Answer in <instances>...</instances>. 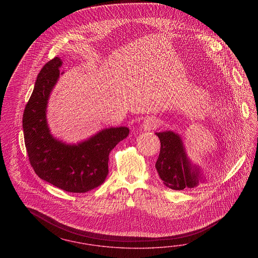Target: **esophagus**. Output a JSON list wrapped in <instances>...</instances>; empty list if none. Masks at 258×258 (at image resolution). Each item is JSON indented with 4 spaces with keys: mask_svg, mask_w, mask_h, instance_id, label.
Instances as JSON below:
<instances>
[{
    "mask_svg": "<svg viewBox=\"0 0 258 258\" xmlns=\"http://www.w3.org/2000/svg\"><path fill=\"white\" fill-rule=\"evenodd\" d=\"M159 125V119L155 117V116H149V117L146 118L145 121L143 122V125L142 127L145 130V131H153L154 128H156L157 126Z\"/></svg>",
    "mask_w": 258,
    "mask_h": 258,
    "instance_id": "1",
    "label": "esophagus"
}]
</instances>
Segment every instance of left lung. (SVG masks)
Masks as SVG:
<instances>
[{"label":"left lung","instance_id":"left-lung-1","mask_svg":"<svg viewBox=\"0 0 258 258\" xmlns=\"http://www.w3.org/2000/svg\"><path fill=\"white\" fill-rule=\"evenodd\" d=\"M155 134L161 142L155 167L164 185L173 190L198 186L203 174L188 159L180 135L170 131Z\"/></svg>","mask_w":258,"mask_h":258}]
</instances>
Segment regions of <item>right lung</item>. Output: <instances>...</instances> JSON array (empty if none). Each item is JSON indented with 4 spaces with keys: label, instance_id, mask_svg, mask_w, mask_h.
<instances>
[{
    "label": "right lung",
    "instance_id": "obj_1",
    "mask_svg": "<svg viewBox=\"0 0 258 258\" xmlns=\"http://www.w3.org/2000/svg\"><path fill=\"white\" fill-rule=\"evenodd\" d=\"M61 65V59L55 57L39 72L24 111V143L29 162L40 179L66 192L85 193L105 181L109 152L126 138L130 130L126 126L105 128L78 145L54 138L47 124V103Z\"/></svg>",
    "mask_w": 258,
    "mask_h": 258
}]
</instances>
